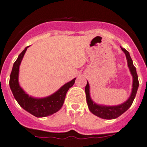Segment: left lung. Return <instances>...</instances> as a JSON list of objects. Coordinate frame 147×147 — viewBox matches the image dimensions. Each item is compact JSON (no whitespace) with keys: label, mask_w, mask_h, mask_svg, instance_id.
Segmentation results:
<instances>
[{"label":"left lung","mask_w":147,"mask_h":147,"mask_svg":"<svg viewBox=\"0 0 147 147\" xmlns=\"http://www.w3.org/2000/svg\"><path fill=\"white\" fill-rule=\"evenodd\" d=\"M122 51L125 53V57H126L127 63H128V67L129 69L131 76H132L133 81H132V89H131V92L130 96L129 98L123 102L122 104L118 105L115 106H108L103 105H98L95 103L92 100L90 94V85H89L88 81H87V85L85 87V92H86V98H87V102L88 108L90 111L91 113H92L94 115L97 116L98 117L102 118L105 119H113L117 118L120 115H122L124 112H125L129 109L132 105V102L134 101L135 96H136L137 91L139 87V81L138 74L136 71V68L134 67L133 61L131 58L129 52L125 49H123L120 46Z\"/></svg>","instance_id":"left-lung-1"}]
</instances>
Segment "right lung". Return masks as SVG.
I'll list each match as a JSON object with an SVG mask.
<instances>
[{
	"mask_svg": "<svg viewBox=\"0 0 147 147\" xmlns=\"http://www.w3.org/2000/svg\"><path fill=\"white\" fill-rule=\"evenodd\" d=\"M28 47H26L18 55V58L13 64L9 77V87L14 98L23 109L36 117H45L56 113L62 108L66 92L70 87L73 86L76 78L66 83L58 90L49 96L35 98L29 96L21 87L18 82L19 66Z\"/></svg>",
	"mask_w": 147,
	"mask_h": 147,
	"instance_id": "1",
	"label": "right lung"
}]
</instances>
